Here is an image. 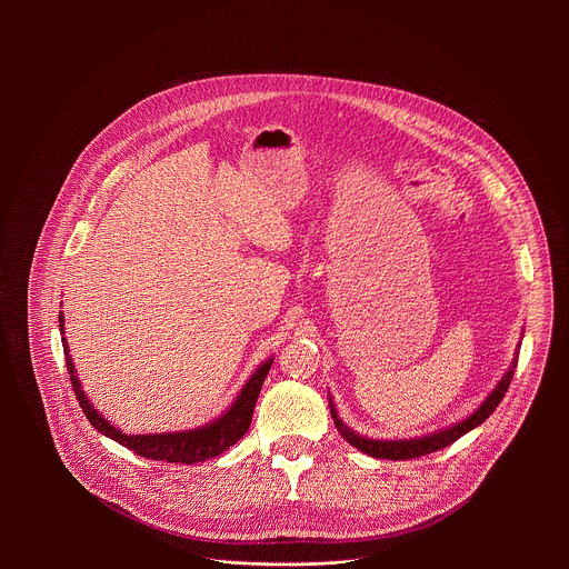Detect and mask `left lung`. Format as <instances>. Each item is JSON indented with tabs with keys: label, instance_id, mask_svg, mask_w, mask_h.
Returning a JSON list of instances; mask_svg holds the SVG:
<instances>
[{
	"label": "left lung",
	"instance_id": "8db88e82",
	"mask_svg": "<svg viewBox=\"0 0 569 569\" xmlns=\"http://www.w3.org/2000/svg\"><path fill=\"white\" fill-rule=\"evenodd\" d=\"M515 368H517V357L510 366V370L506 372V377L497 383V388L490 392L487 401L482 406L478 407V411H473L467 420L449 427V429H442V431H436V433H429V436H422V438H411V440H372V438H361L357 436L355 431H350L339 418H337V411L330 403V413H332V420H335V427L337 431L352 445L357 447L359 451L372 456V458H379V460H411V458H420V456H427V453H433L438 449H445L449 445H453L458 438H462L467 431L476 429L478 425H482L487 420L488 416L497 409V406L501 403V399L506 397V390L512 381V375H515Z\"/></svg>",
	"mask_w": 569,
	"mask_h": 569
}]
</instances>
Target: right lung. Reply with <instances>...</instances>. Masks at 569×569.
I'll return each instance as SVG.
<instances>
[{
    "mask_svg": "<svg viewBox=\"0 0 569 569\" xmlns=\"http://www.w3.org/2000/svg\"><path fill=\"white\" fill-rule=\"evenodd\" d=\"M61 322V332H63V316H59ZM63 348H66V363H68V372H70V381L77 395V401L82 407L87 420L107 438L120 442L122 447L131 449L133 453L142 456V458H151V460H163V462H177V465H194V462H203L210 458H217L219 453L228 451L234 442H239L244 436V431L251 425V416H253V407L256 399L260 395L262 381L273 363V359L264 361L253 377L244 383L239 399L234 401V406L230 407L219 420L201 427V429H192V431H179V433H151V436H127L120 429H116L113 425H109V420H104L91 403L84 399V392L81 390V383L74 375V363L68 357V343L63 337Z\"/></svg>",
    "mask_w": 569,
    "mask_h": 569,
    "instance_id": "add662e5",
    "label": "right lung"
}]
</instances>
